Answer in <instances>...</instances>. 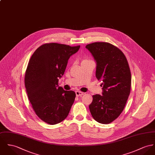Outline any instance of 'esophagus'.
Listing matches in <instances>:
<instances>
[{
  "mask_svg": "<svg viewBox=\"0 0 155 155\" xmlns=\"http://www.w3.org/2000/svg\"><path fill=\"white\" fill-rule=\"evenodd\" d=\"M76 95L77 97H81V96L84 95V92H82L81 91H76Z\"/></svg>",
  "mask_w": 155,
  "mask_h": 155,
  "instance_id": "obj_1",
  "label": "esophagus"
}]
</instances>
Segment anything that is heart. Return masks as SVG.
Listing matches in <instances>:
<instances>
[{
    "mask_svg": "<svg viewBox=\"0 0 155 155\" xmlns=\"http://www.w3.org/2000/svg\"><path fill=\"white\" fill-rule=\"evenodd\" d=\"M86 60H84V61H86Z\"/></svg>",
    "mask_w": 155,
    "mask_h": 155,
    "instance_id": "heart-1",
    "label": "heart"
}]
</instances>
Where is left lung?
Listing matches in <instances>:
<instances>
[{"label": "left lung", "mask_w": 155, "mask_h": 155, "mask_svg": "<svg viewBox=\"0 0 155 155\" xmlns=\"http://www.w3.org/2000/svg\"><path fill=\"white\" fill-rule=\"evenodd\" d=\"M96 61V78L102 82V95H93L89 105L94 119L102 124L113 122L123 112L130 93L131 76L127 58L113 44L94 42L86 45Z\"/></svg>", "instance_id": "left-lung-1"}]
</instances>
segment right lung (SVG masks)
<instances>
[{"mask_svg":"<svg viewBox=\"0 0 155 155\" xmlns=\"http://www.w3.org/2000/svg\"><path fill=\"white\" fill-rule=\"evenodd\" d=\"M57 43L45 44L33 53L25 76L27 94L37 115L47 124L54 125L68 115L76 94L58 85L64 74L68 60L79 50Z\"/></svg>","mask_w":155,"mask_h":155,"instance_id":"obj_1","label":"right lung"}]
</instances>
